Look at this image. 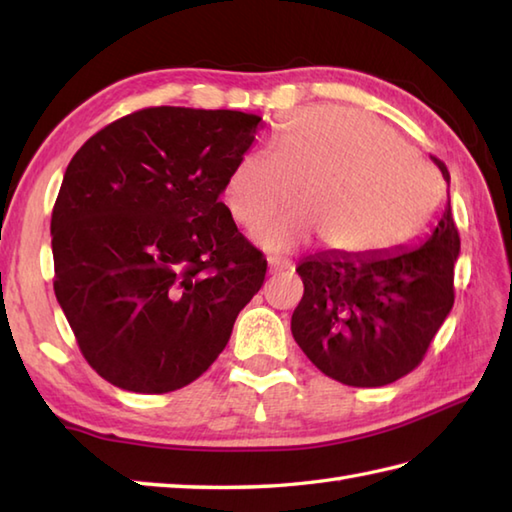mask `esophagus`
Listing matches in <instances>:
<instances>
[{"instance_id":"1","label":"esophagus","mask_w":512,"mask_h":512,"mask_svg":"<svg viewBox=\"0 0 512 512\" xmlns=\"http://www.w3.org/2000/svg\"><path fill=\"white\" fill-rule=\"evenodd\" d=\"M290 270H292V262H288V259H270L268 262L270 275H284V273H290Z\"/></svg>"}]
</instances>
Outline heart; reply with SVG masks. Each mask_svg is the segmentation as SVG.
Listing matches in <instances>:
<instances>
[{
	"label": "heart",
	"mask_w": 512,
	"mask_h": 512,
	"mask_svg": "<svg viewBox=\"0 0 512 512\" xmlns=\"http://www.w3.org/2000/svg\"><path fill=\"white\" fill-rule=\"evenodd\" d=\"M299 211L262 228L268 253H288L312 233L330 250L374 257L422 231L442 200L438 171L389 127L345 107L288 116L273 136V156L248 151L224 184L237 224L255 231L295 198Z\"/></svg>",
	"instance_id": "1"
}]
</instances>
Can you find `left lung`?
<instances>
[{
  "instance_id": "left-lung-1",
  "label": "left lung",
  "mask_w": 512,
  "mask_h": 512,
  "mask_svg": "<svg viewBox=\"0 0 512 512\" xmlns=\"http://www.w3.org/2000/svg\"><path fill=\"white\" fill-rule=\"evenodd\" d=\"M444 180L449 171L438 158ZM460 233L447 198L411 246L374 257L323 250L297 266L303 297L290 330L325 376L350 387H383L427 354L453 308Z\"/></svg>"
}]
</instances>
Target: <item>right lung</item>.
I'll list each match as a JSON object with an SVG mask.
<instances>
[{
  "label": "right lung",
  "instance_id": "right-lung-1",
  "mask_svg": "<svg viewBox=\"0 0 512 512\" xmlns=\"http://www.w3.org/2000/svg\"><path fill=\"white\" fill-rule=\"evenodd\" d=\"M262 116L147 107L85 143L52 209L54 295L85 361L136 394L193 383L226 347L266 257L220 202Z\"/></svg>",
  "mask_w": 512,
  "mask_h": 512
}]
</instances>
